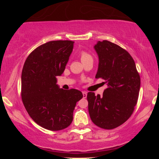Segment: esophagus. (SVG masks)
<instances>
[{
  "instance_id": "esophagus-1",
  "label": "esophagus",
  "mask_w": 159,
  "mask_h": 159,
  "mask_svg": "<svg viewBox=\"0 0 159 159\" xmlns=\"http://www.w3.org/2000/svg\"><path fill=\"white\" fill-rule=\"evenodd\" d=\"M82 95H83V98H87V92H85V91H83V92H82Z\"/></svg>"
}]
</instances>
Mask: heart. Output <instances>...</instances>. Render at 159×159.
I'll use <instances>...</instances> for the list:
<instances>
[{
  "label": "heart",
  "mask_w": 159,
  "mask_h": 159,
  "mask_svg": "<svg viewBox=\"0 0 159 159\" xmlns=\"http://www.w3.org/2000/svg\"><path fill=\"white\" fill-rule=\"evenodd\" d=\"M80 56H81L82 61H84L88 60V59H89V58H92V57H91V56L90 55V54H89L88 53H87V52H85V51H82Z\"/></svg>",
  "instance_id": "1"
}]
</instances>
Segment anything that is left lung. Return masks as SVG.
<instances>
[{"label":"left lung","instance_id":"1","mask_svg":"<svg viewBox=\"0 0 159 159\" xmlns=\"http://www.w3.org/2000/svg\"><path fill=\"white\" fill-rule=\"evenodd\" d=\"M98 56L95 78L105 80L103 95H87L91 120L98 127L114 129L131 116L138 102L140 77L130 54L110 41H98L94 46Z\"/></svg>","mask_w":159,"mask_h":159}]
</instances>
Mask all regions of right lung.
Masks as SVG:
<instances>
[{
    "mask_svg": "<svg viewBox=\"0 0 159 159\" xmlns=\"http://www.w3.org/2000/svg\"><path fill=\"white\" fill-rule=\"evenodd\" d=\"M73 41H50L28 56L21 72V99L34 122L45 129L58 131L73 120L81 91L63 90L56 77L64 72L74 47Z\"/></svg>",
    "mask_w": 159,
    "mask_h": 159,
    "instance_id": "right-lung-1",
    "label": "right lung"
}]
</instances>
